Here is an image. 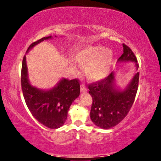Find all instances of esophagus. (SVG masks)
Listing matches in <instances>:
<instances>
[{
  "label": "esophagus",
  "instance_id": "esophagus-1",
  "mask_svg": "<svg viewBox=\"0 0 161 161\" xmlns=\"http://www.w3.org/2000/svg\"><path fill=\"white\" fill-rule=\"evenodd\" d=\"M80 89H81V92H87L86 87L85 86H84V84H81Z\"/></svg>",
  "mask_w": 161,
  "mask_h": 161
}]
</instances>
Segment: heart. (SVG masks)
<instances>
[{"label": "heart", "instance_id": "1", "mask_svg": "<svg viewBox=\"0 0 161 161\" xmlns=\"http://www.w3.org/2000/svg\"><path fill=\"white\" fill-rule=\"evenodd\" d=\"M75 60L84 67L86 77L92 81H99L105 78L109 73L112 65V51L102 45H89L78 50ZM71 65L75 68L74 63Z\"/></svg>", "mask_w": 161, "mask_h": 161}]
</instances>
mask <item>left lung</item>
I'll list each match as a JSON object with an SVG mask.
<instances>
[{
  "instance_id": "8db88e82",
  "label": "left lung",
  "mask_w": 161,
  "mask_h": 161,
  "mask_svg": "<svg viewBox=\"0 0 161 161\" xmlns=\"http://www.w3.org/2000/svg\"><path fill=\"white\" fill-rule=\"evenodd\" d=\"M124 53L118 62H133L138 69L134 53L127 45L123 44ZM139 72H136L127 86L123 90L119 89L115 84L114 72L97 82L89 84V93L92 97L90 118L97 126L108 129L119 124L131 108L138 87Z\"/></svg>"
}]
</instances>
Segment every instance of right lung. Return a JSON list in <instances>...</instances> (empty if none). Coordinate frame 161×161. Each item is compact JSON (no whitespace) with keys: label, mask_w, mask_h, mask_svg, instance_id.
Returning a JSON list of instances; mask_svg holds the SVG:
<instances>
[{"label":"right lung","mask_w":161,"mask_h":161,"mask_svg":"<svg viewBox=\"0 0 161 161\" xmlns=\"http://www.w3.org/2000/svg\"><path fill=\"white\" fill-rule=\"evenodd\" d=\"M52 37H45L32 43L27 53L38 43ZM21 86L26 105L32 116L40 124L52 129L63 126L71 104L80 94V81L77 79L69 80L62 78L56 86L48 90H42L32 86L28 80L25 55L22 63Z\"/></svg>","instance_id":"obj_1"}]
</instances>
